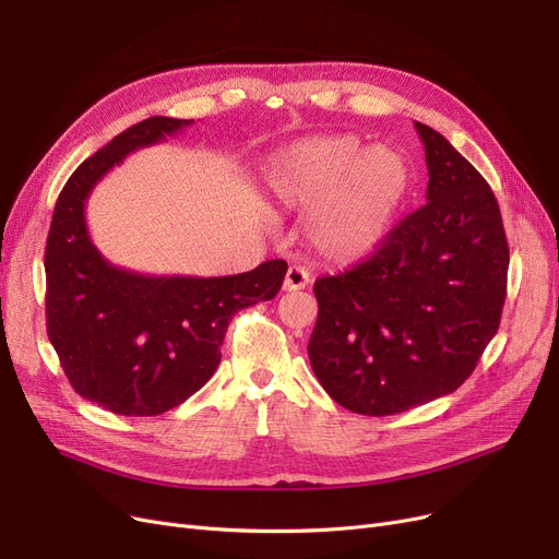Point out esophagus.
Listing matches in <instances>:
<instances>
[{
    "label": "esophagus",
    "mask_w": 559,
    "mask_h": 559,
    "mask_svg": "<svg viewBox=\"0 0 559 559\" xmlns=\"http://www.w3.org/2000/svg\"><path fill=\"white\" fill-rule=\"evenodd\" d=\"M308 283H310V274L304 270V266H289L283 281V289L285 293H297V289L308 287Z\"/></svg>",
    "instance_id": "1"
}]
</instances>
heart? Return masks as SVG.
<instances>
[{
  "mask_svg": "<svg viewBox=\"0 0 559 559\" xmlns=\"http://www.w3.org/2000/svg\"><path fill=\"white\" fill-rule=\"evenodd\" d=\"M274 197L295 210H312L308 239L324 258L352 262L383 239L406 187L408 166L385 145L356 134H322L281 153L266 174Z\"/></svg>",
  "mask_w": 559,
  "mask_h": 559,
  "instance_id": "b5f03b06",
  "label": "heart"
}]
</instances>
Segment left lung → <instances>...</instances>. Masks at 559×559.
I'll return each mask as SVG.
<instances>
[{
  "label": "left lung",
  "instance_id": "obj_1",
  "mask_svg": "<svg viewBox=\"0 0 559 559\" xmlns=\"http://www.w3.org/2000/svg\"><path fill=\"white\" fill-rule=\"evenodd\" d=\"M427 203L354 270L314 281V377L360 416H393L454 393L500 326L509 249L491 187L436 130L416 123Z\"/></svg>",
  "mask_w": 559,
  "mask_h": 559
}]
</instances>
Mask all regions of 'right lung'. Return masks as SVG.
<instances>
[{
	"mask_svg": "<svg viewBox=\"0 0 559 559\" xmlns=\"http://www.w3.org/2000/svg\"><path fill=\"white\" fill-rule=\"evenodd\" d=\"M153 116L114 136L66 182L45 247L47 335L75 391L118 416H159L219 368L233 314L270 301L287 262L235 276H151L111 264L86 226V201L114 166L189 128Z\"/></svg>",
	"mask_w": 559,
	"mask_h": 559,
	"instance_id": "1",
	"label": "right lung"
}]
</instances>
